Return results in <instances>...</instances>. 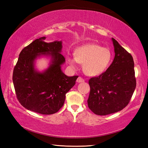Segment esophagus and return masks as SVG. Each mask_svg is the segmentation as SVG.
Segmentation results:
<instances>
[{"instance_id": "obj_1", "label": "esophagus", "mask_w": 148, "mask_h": 148, "mask_svg": "<svg viewBox=\"0 0 148 148\" xmlns=\"http://www.w3.org/2000/svg\"><path fill=\"white\" fill-rule=\"evenodd\" d=\"M85 80L82 78V77H78L77 79V82H78V83H80V82H84Z\"/></svg>"}]
</instances>
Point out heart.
<instances>
[{
    "instance_id": "obj_1",
    "label": "heart",
    "mask_w": 148,
    "mask_h": 148,
    "mask_svg": "<svg viewBox=\"0 0 148 148\" xmlns=\"http://www.w3.org/2000/svg\"><path fill=\"white\" fill-rule=\"evenodd\" d=\"M75 57H70L69 62L74 66L77 62L83 63V70L88 76H98L106 71L112 61L110 49L97 44H87L75 50Z\"/></svg>"
}]
</instances>
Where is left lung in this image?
<instances>
[{"mask_svg": "<svg viewBox=\"0 0 148 148\" xmlns=\"http://www.w3.org/2000/svg\"><path fill=\"white\" fill-rule=\"evenodd\" d=\"M112 41L115 51L113 62L103 73L89 80L88 107L99 116L116 113L126 107L136 86L131 54L114 38Z\"/></svg>", "mask_w": 148, "mask_h": 148, "instance_id": "obj_1", "label": "left lung"}]
</instances>
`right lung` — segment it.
<instances>
[{
    "mask_svg": "<svg viewBox=\"0 0 148 148\" xmlns=\"http://www.w3.org/2000/svg\"><path fill=\"white\" fill-rule=\"evenodd\" d=\"M46 36L34 40L19 53L13 71L14 86L17 99L22 106L36 113H56L63 106L67 92L76 84L78 76H67L61 71L65 59L60 53L62 42L46 43ZM40 54L52 57L49 68L43 73L36 72L34 61Z\"/></svg>",
    "mask_w": 148,
    "mask_h": 148,
    "instance_id": "1",
    "label": "right lung"
}]
</instances>
